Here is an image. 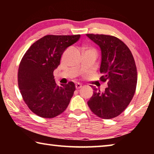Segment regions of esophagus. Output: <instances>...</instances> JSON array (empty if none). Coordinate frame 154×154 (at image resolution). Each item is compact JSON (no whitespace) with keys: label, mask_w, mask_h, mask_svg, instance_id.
Here are the masks:
<instances>
[{"label":"esophagus","mask_w":154,"mask_h":154,"mask_svg":"<svg viewBox=\"0 0 154 154\" xmlns=\"http://www.w3.org/2000/svg\"><path fill=\"white\" fill-rule=\"evenodd\" d=\"M82 87V85L79 83H77L76 85H75V88H76V89H80Z\"/></svg>","instance_id":"34e87169"}]
</instances>
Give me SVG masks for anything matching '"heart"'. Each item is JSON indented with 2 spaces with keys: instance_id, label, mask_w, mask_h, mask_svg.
Instances as JSON below:
<instances>
[{
  "instance_id": "1",
  "label": "heart",
  "mask_w": 154,
  "mask_h": 154,
  "mask_svg": "<svg viewBox=\"0 0 154 154\" xmlns=\"http://www.w3.org/2000/svg\"><path fill=\"white\" fill-rule=\"evenodd\" d=\"M84 48H86V47H84Z\"/></svg>"
}]
</instances>
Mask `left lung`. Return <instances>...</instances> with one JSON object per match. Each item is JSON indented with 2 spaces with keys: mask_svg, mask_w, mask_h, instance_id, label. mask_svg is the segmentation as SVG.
<instances>
[{
  "mask_svg": "<svg viewBox=\"0 0 154 154\" xmlns=\"http://www.w3.org/2000/svg\"><path fill=\"white\" fill-rule=\"evenodd\" d=\"M100 47V81L108 86L101 92L96 87L88 102L94 113L103 119H111L121 114L133 98L137 83V67L127 45L116 36L87 34Z\"/></svg>",
  "mask_w": 154,
  "mask_h": 154,
  "instance_id": "8db88e82",
  "label": "left lung"
}]
</instances>
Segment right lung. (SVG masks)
Listing matches in <instances>:
<instances>
[{"label": "right lung", "mask_w": 154, "mask_h": 154, "mask_svg": "<svg viewBox=\"0 0 154 154\" xmlns=\"http://www.w3.org/2000/svg\"><path fill=\"white\" fill-rule=\"evenodd\" d=\"M77 35H46L34 43L21 60L18 85L24 102L34 113L52 118L65 111L75 85H56L54 71L67 48L79 39Z\"/></svg>", "instance_id": "right-lung-1"}]
</instances>
